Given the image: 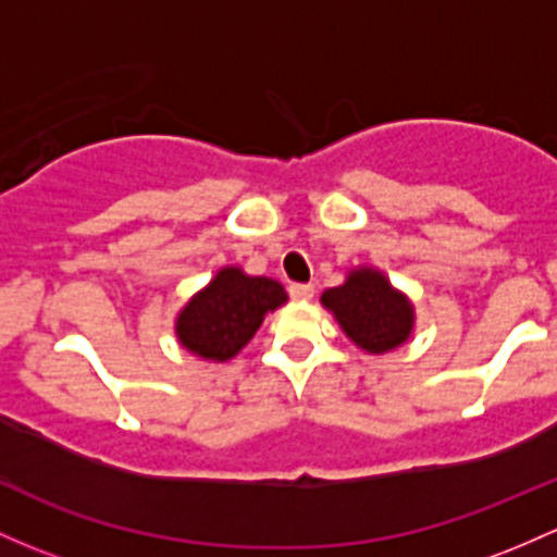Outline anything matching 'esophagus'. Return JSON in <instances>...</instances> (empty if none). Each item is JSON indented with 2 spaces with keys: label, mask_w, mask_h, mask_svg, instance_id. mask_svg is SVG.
Instances as JSON below:
<instances>
[{
  "label": "esophagus",
  "mask_w": 557,
  "mask_h": 557,
  "mask_svg": "<svg viewBox=\"0 0 557 557\" xmlns=\"http://www.w3.org/2000/svg\"><path fill=\"white\" fill-rule=\"evenodd\" d=\"M313 284H292L289 286V297L292 300H310V297H313Z\"/></svg>",
  "instance_id": "obj_1"
}]
</instances>
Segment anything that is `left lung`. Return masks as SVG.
I'll use <instances>...</instances> for the list:
<instances>
[{"instance_id": "1", "label": "left lung", "mask_w": 557, "mask_h": 557, "mask_svg": "<svg viewBox=\"0 0 557 557\" xmlns=\"http://www.w3.org/2000/svg\"><path fill=\"white\" fill-rule=\"evenodd\" d=\"M321 302L352 343L369 352H387L404 345L414 324L409 300L372 268L352 271L345 284L326 289Z\"/></svg>"}]
</instances>
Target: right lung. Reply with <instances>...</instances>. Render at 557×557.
Wrapping results in <instances>:
<instances>
[{"instance_id": "obj_1", "label": "right lung", "mask_w": 557, "mask_h": 557, "mask_svg": "<svg viewBox=\"0 0 557 557\" xmlns=\"http://www.w3.org/2000/svg\"><path fill=\"white\" fill-rule=\"evenodd\" d=\"M286 300L284 286L242 268H223L177 319V337L196 356L228 361L260 329L265 313Z\"/></svg>"}]
</instances>
